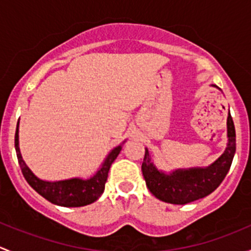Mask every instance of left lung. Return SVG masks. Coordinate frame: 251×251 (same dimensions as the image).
I'll return each instance as SVG.
<instances>
[{
    "label": "left lung",
    "instance_id": "1",
    "mask_svg": "<svg viewBox=\"0 0 251 251\" xmlns=\"http://www.w3.org/2000/svg\"><path fill=\"white\" fill-rule=\"evenodd\" d=\"M226 151L207 168L178 169L171 174L159 171L146 148L142 173L151 193L159 201L183 205L209 196L221 184L232 165L235 153V130L231 114L227 118Z\"/></svg>",
    "mask_w": 251,
    "mask_h": 251
}]
</instances>
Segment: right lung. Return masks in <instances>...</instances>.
I'll return each instance as SVG.
<instances>
[{
    "instance_id": "right-lung-1",
    "label": "right lung",
    "mask_w": 251,
    "mask_h": 251,
    "mask_svg": "<svg viewBox=\"0 0 251 251\" xmlns=\"http://www.w3.org/2000/svg\"><path fill=\"white\" fill-rule=\"evenodd\" d=\"M18 126L16 131V138H14V146H16L18 163L22 169L23 176L25 177L27 183L40 194L50 201L52 204L59 205V206L67 207H77L85 206L93 201H97L102 193L104 192L105 182L108 178L110 165L115 160L121 151V146L115 147L113 151L108 154L104 163L102 164L100 170L93 175L91 178H70L64 181L48 182L40 179L35 176L29 168L26 166L25 161L23 160L22 154L19 151V136H18Z\"/></svg>"
}]
</instances>
